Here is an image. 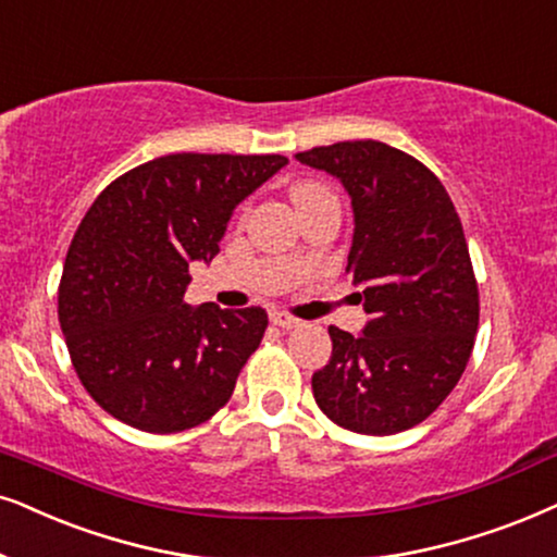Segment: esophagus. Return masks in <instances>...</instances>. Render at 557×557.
I'll use <instances>...</instances> for the list:
<instances>
[{"label":"esophagus","mask_w":557,"mask_h":557,"mask_svg":"<svg viewBox=\"0 0 557 557\" xmlns=\"http://www.w3.org/2000/svg\"><path fill=\"white\" fill-rule=\"evenodd\" d=\"M269 320L276 324V327H281V330H292V327H299V320H296V317H292V314H286V312H276V309H273V312L269 314Z\"/></svg>","instance_id":"34e87169"}]
</instances>
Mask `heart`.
I'll list each match as a JSON object with an SVG mask.
<instances>
[{
    "instance_id": "obj_1",
    "label": "heart",
    "mask_w": 557,
    "mask_h": 557,
    "mask_svg": "<svg viewBox=\"0 0 557 557\" xmlns=\"http://www.w3.org/2000/svg\"><path fill=\"white\" fill-rule=\"evenodd\" d=\"M324 194H330L327 189H324V186L314 184V182H305V184H296L294 186V189H292V201H294V207L301 212V209L312 205L314 199L324 197Z\"/></svg>"
}]
</instances>
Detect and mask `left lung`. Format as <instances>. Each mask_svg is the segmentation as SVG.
Masks as SVG:
<instances>
[{
  "label": "left lung",
  "instance_id": "8db88e82",
  "mask_svg": "<svg viewBox=\"0 0 557 557\" xmlns=\"http://www.w3.org/2000/svg\"><path fill=\"white\" fill-rule=\"evenodd\" d=\"M350 194L348 269L363 288V335L330 327L314 401L360 435H394L435 411L463 375L479 330V284L460 216L428 165L379 140L296 153Z\"/></svg>",
  "mask_w": 557,
  "mask_h": 557
}]
</instances>
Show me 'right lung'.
<instances>
[{"label":"right lung","mask_w":557,"mask_h":557,"mask_svg":"<svg viewBox=\"0 0 557 557\" xmlns=\"http://www.w3.org/2000/svg\"><path fill=\"white\" fill-rule=\"evenodd\" d=\"M284 156L173 153L94 199L63 263L58 322L86 392L114 420L171 435L233 396L269 327L261 307H189V263L220 252L233 209Z\"/></svg>","instance_id":"right-lung-1"}]
</instances>
